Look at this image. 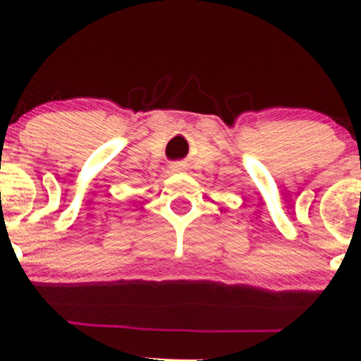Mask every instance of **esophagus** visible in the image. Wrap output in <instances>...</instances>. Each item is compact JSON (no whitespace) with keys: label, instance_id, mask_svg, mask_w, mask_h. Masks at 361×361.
<instances>
[{"label":"esophagus","instance_id":"34e87169","mask_svg":"<svg viewBox=\"0 0 361 361\" xmlns=\"http://www.w3.org/2000/svg\"><path fill=\"white\" fill-rule=\"evenodd\" d=\"M185 171H187V164L185 162L171 164V173H185Z\"/></svg>","mask_w":361,"mask_h":361}]
</instances>
